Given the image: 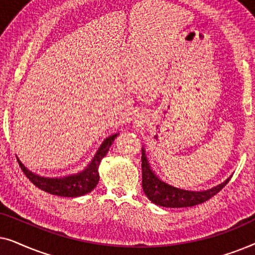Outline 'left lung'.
<instances>
[{
    "label": "left lung",
    "instance_id": "obj_1",
    "mask_svg": "<svg viewBox=\"0 0 255 255\" xmlns=\"http://www.w3.org/2000/svg\"><path fill=\"white\" fill-rule=\"evenodd\" d=\"M141 170H142V189L147 198L153 203L165 208H187L201 204L215 196L226 186L231 177L224 182L210 189L202 191H193L176 188L162 181L151 169L145 149L141 148Z\"/></svg>",
    "mask_w": 255,
    "mask_h": 255
}]
</instances>
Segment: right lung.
I'll list each match as a JSON object with an SVG mask.
<instances>
[{
    "mask_svg": "<svg viewBox=\"0 0 255 255\" xmlns=\"http://www.w3.org/2000/svg\"><path fill=\"white\" fill-rule=\"evenodd\" d=\"M118 133H115L110 137L104 139L102 145L100 146L99 151L94 155L92 162L86 167L82 172H79L76 174H72V175L67 176H41L38 174L31 172L27 169L25 166L20 162L19 159V166L23 169L24 174H25L27 179L32 182L34 186L39 188V189L50 193L52 195H57V196H64V197H79L83 196V195L88 194L92 191L94 188L97 186L100 180L99 174V166L106 154L109 151L110 146L113 145L115 139L117 138Z\"/></svg>",
    "mask_w": 255,
    "mask_h": 255,
    "instance_id": "1",
    "label": "right lung"
}]
</instances>
